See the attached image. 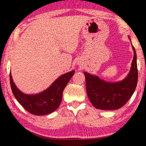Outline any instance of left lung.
Instances as JSON below:
<instances>
[{"mask_svg":"<svg viewBox=\"0 0 146 146\" xmlns=\"http://www.w3.org/2000/svg\"><path fill=\"white\" fill-rule=\"evenodd\" d=\"M128 37L131 40L129 36ZM131 46L134 56L131 70L122 80L106 82L97 75L84 72L86 91L91 103L95 108L102 110H118L131 97L138 82L137 53L132 44Z\"/></svg>","mask_w":146,"mask_h":146,"instance_id":"obj_1","label":"left lung"}]
</instances>
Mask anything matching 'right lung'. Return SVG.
I'll return each mask as SVG.
<instances>
[{
    "mask_svg": "<svg viewBox=\"0 0 146 146\" xmlns=\"http://www.w3.org/2000/svg\"><path fill=\"white\" fill-rule=\"evenodd\" d=\"M74 74V70L64 74L46 90L34 95L25 94L20 91L15 84L11 72L9 79L12 92L20 104L31 114L41 116L50 114L59 107L64 88Z\"/></svg>",
    "mask_w": 146,
    "mask_h": 146,
    "instance_id": "1",
    "label": "right lung"
}]
</instances>
